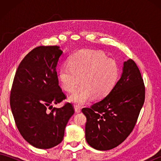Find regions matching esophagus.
I'll return each mask as SVG.
<instances>
[{
	"mask_svg": "<svg viewBox=\"0 0 161 161\" xmlns=\"http://www.w3.org/2000/svg\"><path fill=\"white\" fill-rule=\"evenodd\" d=\"M74 108H75V111L76 113H80L81 111V107H80V106L75 105Z\"/></svg>",
	"mask_w": 161,
	"mask_h": 161,
	"instance_id": "obj_1",
	"label": "esophagus"
}]
</instances>
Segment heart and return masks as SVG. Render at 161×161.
<instances>
[{"label": "heart", "mask_w": 161, "mask_h": 161, "mask_svg": "<svg viewBox=\"0 0 161 161\" xmlns=\"http://www.w3.org/2000/svg\"><path fill=\"white\" fill-rule=\"evenodd\" d=\"M118 67L112 59L95 51L84 50L71 57L68 65L61 66L58 73L61 88L72 92L80 81L81 84L73 91L68 101L84 104L92 97L100 99L107 95L117 81Z\"/></svg>", "instance_id": "b5f03b06"}]
</instances>
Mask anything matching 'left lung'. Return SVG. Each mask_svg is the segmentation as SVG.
I'll list each match as a JSON object with an SVG mask.
<instances>
[{
	"label": "left lung",
	"instance_id": "obj_1",
	"mask_svg": "<svg viewBox=\"0 0 161 161\" xmlns=\"http://www.w3.org/2000/svg\"><path fill=\"white\" fill-rule=\"evenodd\" d=\"M145 101V86L132 59L124 61L122 73L107 97L81 109L86 117V140L92 147L107 151L128 137Z\"/></svg>",
	"mask_w": 161,
	"mask_h": 161
}]
</instances>
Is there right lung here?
Returning a JSON list of instances; mask_svg holds the SVG:
<instances>
[{
  "mask_svg": "<svg viewBox=\"0 0 161 161\" xmlns=\"http://www.w3.org/2000/svg\"><path fill=\"white\" fill-rule=\"evenodd\" d=\"M62 54L59 46L37 47L24 57L14 79L10 93L14 118L23 138L36 148L47 149L59 145L74 114L70 103L47 110L66 99L56 71Z\"/></svg>",
  "mask_w": 161,
  "mask_h": 161,
  "instance_id": "add662e5",
  "label": "right lung"
}]
</instances>
